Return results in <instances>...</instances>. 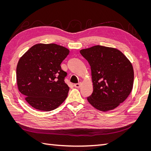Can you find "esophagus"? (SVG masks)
<instances>
[{"mask_svg":"<svg viewBox=\"0 0 151 151\" xmlns=\"http://www.w3.org/2000/svg\"><path fill=\"white\" fill-rule=\"evenodd\" d=\"M81 84H82V83H77V84H74V87H75V88H80V87H81Z\"/></svg>","mask_w":151,"mask_h":151,"instance_id":"1","label":"esophagus"}]
</instances>
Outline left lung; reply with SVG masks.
<instances>
[{"label": "left lung", "mask_w": 151, "mask_h": 151, "mask_svg": "<svg viewBox=\"0 0 151 151\" xmlns=\"http://www.w3.org/2000/svg\"><path fill=\"white\" fill-rule=\"evenodd\" d=\"M91 66L93 92L88 102L98 110L116 108L133 88L134 73L131 62L120 50L96 45L80 51Z\"/></svg>", "instance_id": "obj_1"}]
</instances>
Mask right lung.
<instances>
[{
    "instance_id": "obj_1",
    "label": "right lung",
    "mask_w": 151,
    "mask_h": 151,
    "mask_svg": "<svg viewBox=\"0 0 151 151\" xmlns=\"http://www.w3.org/2000/svg\"><path fill=\"white\" fill-rule=\"evenodd\" d=\"M68 53L60 45L39 43L20 58L16 68L18 89L32 107L49 111L65 101L69 87L60 64Z\"/></svg>"
}]
</instances>
